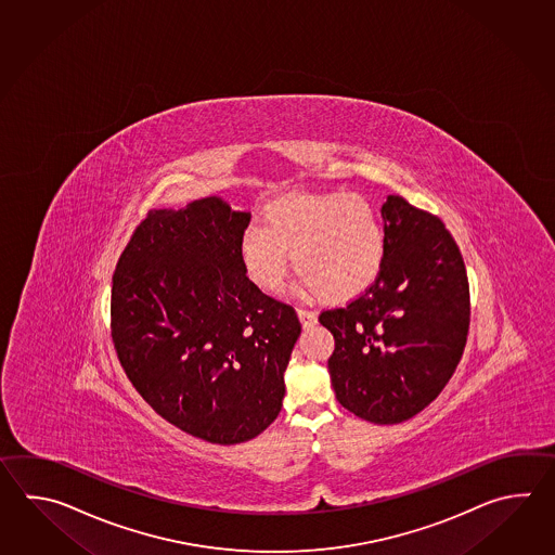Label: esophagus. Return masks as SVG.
I'll return each mask as SVG.
<instances>
[{
	"label": "esophagus",
	"mask_w": 555,
	"mask_h": 555,
	"mask_svg": "<svg viewBox=\"0 0 555 555\" xmlns=\"http://www.w3.org/2000/svg\"><path fill=\"white\" fill-rule=\"evenodd\" d=\"M297 315L301 319V325H304V327H311V325L318 323V313H315V311H309V309L299 307V309H297Z\"/></svg>",
	"instance_id": "1"
}]
</instances>
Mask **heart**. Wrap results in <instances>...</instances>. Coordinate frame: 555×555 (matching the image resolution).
Instances as JSON below:
<instances>
[{
  "label": "heart",
  "instance_id": "1",
  "mask_svg": "<svg viewBox=\"0 0 555 555\" xmlns=\"http://www.w3.org/2000/svg\"><path fill=\"white\" fill-rule=\"evenodd\" d=\"M307 292L327 301H351L377 282L387 258V232L363 196L287 194L261 210L260 225L240 240V261L261 292L282 289L289 256Z\"/></svg>",
  "mask_w": 555,
  "mask_h": 555
}]
</instances>
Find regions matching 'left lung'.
Returning a JSON list of instances; mask_svg holds the SVG:
<instances>
[{"instance_id":"8db88e82","label":"left lung","mask_w":555,"mask_h":555,"mask_svg":"<svg viewBox=\"0 0 555 555\" xmlns=\"http://www.w3.org/2000/svg\"><path fill=\"white\" fill-rule=\"evenodd\" d=\"M387 258L377 282L319 323L333 333L327 361L337 401L375 425L413 418L437 399L461 361L470 287L442 220L389 196L380 208Z\"/></svg>"}]
</instances>
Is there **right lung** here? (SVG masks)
Listing matches in <instances>:
<instances>
[{"mask_svg":"<svg viewBox=\"0 0 555 555\" xmlns=\"http://www.w3.org/2000/svg\"><path fill=\"white\" fill-rule=\"evenodd\" d=\"M249 212L208 196L151 210L118 258L111 335L144 401L212 444L258 437L282 411L301 323L240 261Z\"/></svg>","mask_w":555,"mask_h":555,"instance_id":"obj_1","label":"right lung"}]
</instances>
